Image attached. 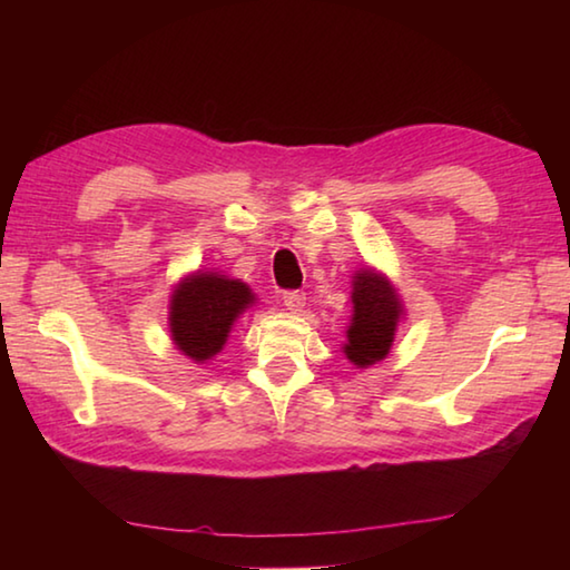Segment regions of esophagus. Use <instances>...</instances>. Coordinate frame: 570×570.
Wrapping results in <instances>:
<instances>
[{
  "label": "esophagus",
  "instance_id": "esophagus-1",
  "mask_svg": "<svg viewBox=\"0 0 570 570\" xmlns=\"http://www.w3.org/2000/svg\"><path fill=\"white\" fill-rule=\"evenodd\" d=\"M284 306L288 308V312H302V308L306 306V294L304 292H286Z\"/></svg>",
  "mask_w": 570,
  "mask_h": 570
}]
</instances>
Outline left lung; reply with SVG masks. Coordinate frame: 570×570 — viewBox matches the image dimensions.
<instances>
[{
  "mask_svg": "<svg viewBox=\"0 0 570 570\" xmlns=\"http://www.w3.org/2000/svg\"><path fill=\"white\" fill-rule=\"evenodd\" d=\"M404 320V304L387 274L366 266L352 276V320L342 352L356 370L382 362Z\"/></svg>",
  "mask_w": 570,
  "mask_h": 570,
  "instance_id": "1",
  "label": "left lung"
}]
</instances>
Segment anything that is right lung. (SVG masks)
Wrapping results in <instances>:
<instances>
[{
    "instance_id": "add662e5",
    "label": "right lung",
    "mask_w": 570,
    "mask_h": 570,
    "mask_svg": "<svg viewBox=\"0 0 570 570\" xmlns=\"http://www.w3.org/2000/svg\"><path fill=\"white\" fill-rule=\"evenodd\" d=\"M254 304L256 294L246 282L198 268L183 276L170 292V340L190 362L206 364L224 350L238 316Z\"/></svg>"
}]
</instances>
